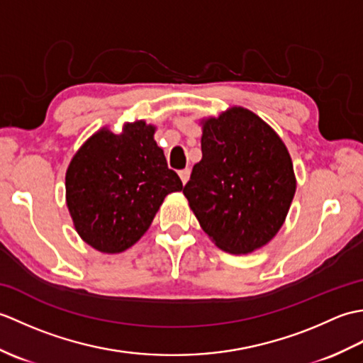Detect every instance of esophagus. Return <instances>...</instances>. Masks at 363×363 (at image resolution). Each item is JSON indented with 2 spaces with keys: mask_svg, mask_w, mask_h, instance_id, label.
I'll return each mask as SVG.
<instances>
[{
  "mask_svg": "<svg viewBox=\"0 0 363 363\" xmlns=\"http://www.w3.org/2000/svg\"><path fill=\"white\" fill-rule=\"evenodd\" d=\"M179 177H181L182 184H186V182L189 181V177H190V169H189V168L181 169V172H179Z\"/></svg>",
  "mask_w": 363,
  "mask_h": 363,
  "instance_id": "obj_1",
  "label": "esophagus"
}]
</instances>
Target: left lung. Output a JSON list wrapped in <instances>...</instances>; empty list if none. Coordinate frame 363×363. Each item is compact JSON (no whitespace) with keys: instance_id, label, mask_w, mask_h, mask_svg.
Masks as SVG:
<instances>
[{"instance_id":"1","label":"left lung","mask_w":363,"mask_h":363,"mask_svg":"<svg viewBox=\"0 0 363 363\" xmlns=\"http://www.w3.org/2000/svg\"><path fill=\"white\" fill-rule=\"evenodd\" d=\"M201 151L182 191L204 233L233 254L267 245L296 190L279 135L256 113L233 107L204 123Z\"/></svg>"}]
</instances>
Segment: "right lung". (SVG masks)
<instances>
[{
	"instance_id": "add662e5",
	"label": "right lung",
	"mask_w": 363,
	"mask_h": 363,
	"mask_svg": "<svg viewBox=\"0 0 363 363\" xmlns=\"http://www.w3.org/2000/svg\"><path fill=\"white\" fill-rule=\"evenodd\" d=\"M145 121L121 135L103 129L74 154L67 169V206L82 240L101 252H121L150 228L172 191L182 190L176 172Z\"/></svg>"
}]
</instances>
